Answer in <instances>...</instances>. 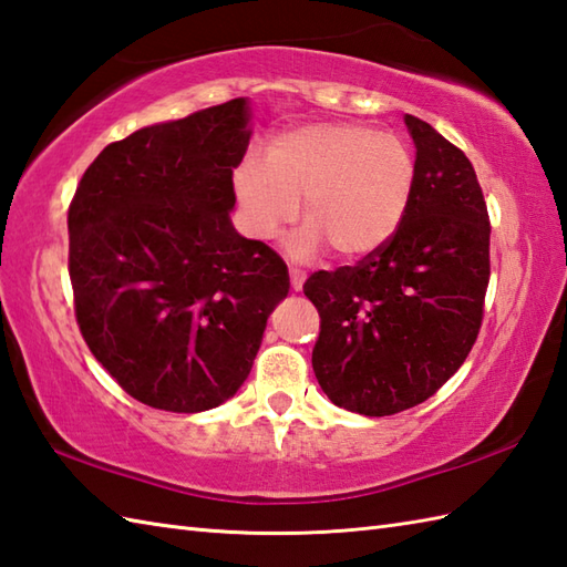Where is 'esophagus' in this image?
<instances>
[{"instance_id":"1","label":"esophagus","mask_w":567,"mask_h":567,"mask_svg":"<svg viewBox=\"0 0 567 567\" xmlns=\"http://www.w3.org/2000/svg\"><path fill=\"white\" fill-rule=\"evenodd\" d=\"M290 282H292V290H295V292L302 290V285H305V272H302V270H297V268H290Z\"/></svg>"}]
</instances>
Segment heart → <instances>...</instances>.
<instances>
[{"instance_id": "heart-1", "label": "heart", "mask_w": 567, "mask_h": 567, "mask_svg": "<svg viewBox=\"0 0 567 567\" xmlns=\"http://www.w3.org/2000/svg\"><path fill=\"white\" fill-rule=\"evenodd\" d=\"M414 153L394 134L360 124H307L275 136L265 163L246 158L234 189L252 236L272 238L297 216L295 258L327 244L336 258L375 252L396 234L414 197Z\"/></svg>"}]
</instances>
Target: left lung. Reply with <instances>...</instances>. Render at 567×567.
Listing matches in <instances>:
<instances>
[{"label": "left lung", "instance_id": "1", "mask_svg": "<svg viewBox=\"0 0 567 567\" xmlns=\"http://www.w3.org/2000/svg\"><path fill=\"white\" fill-rule=\"evenodd\" d=\"M414 197L396 234L355 265L319 270L315 375L336 406L390 416L426 402L473 348L489 282V216L475 167L431 124L406 114Z\"/></svg>", "mask_w": 567, "mask_h": 567}]
</instances>
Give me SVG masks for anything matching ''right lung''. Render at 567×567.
Returning a JSON list of instances; mask_svg holds the SVG:
<instances>
[{
	"mask_svg": "<svg viewBox=\"0 0 567 567\" xmlns=\"http://www.w3.org/2000/svg\"><path fill=\"white\" fill-rule=\"evenodd\" d=\"M248 100L110 143L70 202V282L84 343L134 400L165 412L219 406L248 378L285 260L240 236L234 167Z\"/></svg>",
	"mask_w": 567,
	"mask_h": 567,
	"instance_id": "right-lung-1",
	"label": "right lung"
}]
</instances>
